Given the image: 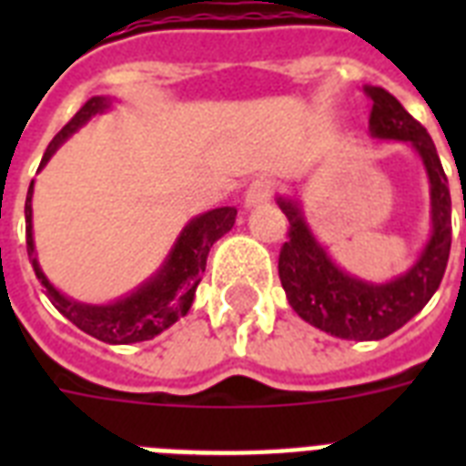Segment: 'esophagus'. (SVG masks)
Wrapping results in <instances>:
<instances>
[{
  "instance_id": "34e87169",
  "label": "esophagus",
  "mask_w": 466,
  "mask_h": 466,
  "mask_svg": "<svg viewBox=\"0 0 466 466\" xmlns=\"http://www.w3.org/2000/svg\"><path fill=\"white\" fill-rule=\"evenodd\" d=\"M270 193H273V186H270V181H266V178H256V181L247 188L244 203H247V208L261 205V203H266V200H268Z\"/></svg>"
}]
</instances>
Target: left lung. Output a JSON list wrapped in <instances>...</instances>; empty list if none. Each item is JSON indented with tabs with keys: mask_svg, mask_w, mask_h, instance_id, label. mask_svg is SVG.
I'll list each match as a JSON object with an SVG mask.
<instances>
[{
	"mask_svg": "<svg viewBox=\"0 0 466 466\" xmlns=\"http://www.w3.org/2000/svg\"><path fill=\"white\" fill-rule=\"evenodd\" d=\"M365 94L372 98L370 135L409 142L431 183V239L411 268L387 283L350 276L319 244L298 198H276L290 222V239L278 258L288 302L307 324L346 340H380L416 317L441 288L452 244V198L431 135L390 91L365 86Z\"/></svg>",
	"mask_w": 466,
	"mask_h": 466,
	"instance_id": "left-lung-1",
	"label": "left lung"
}]
</instances>
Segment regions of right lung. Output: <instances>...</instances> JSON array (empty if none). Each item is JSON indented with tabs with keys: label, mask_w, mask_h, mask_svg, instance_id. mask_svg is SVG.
Wrapping results in <instances>:
<instances>
[{
	"label": "right lung",
	"mask_w": 466,
	"mask_h": 466,
	"mask_svg": "<svg viewBox=\"0 0 466 466\" xmlns=\"http://www.w3.org/2000/svg\"><path fill=\"white\" fill-rule=\"evenodd\" d=\"M113 101H116L113 96H91L75 113V118L55 135L53 142L47 145L46 155L40 159L38 168L46 167L62 142L72 137L79 127L86 126L98 113L108 111ZM31 200L33 181L28 196H25V248H28V258H31V266L35 270V278L46 288L47 299L53 302V307L60 311L62 317H67L84 333H89L104 343H111V346H126V343L155 339L188 314L190 305L196 299V288L205 273V263H208L212 244L222 239L237 219V208H229V205L198 215L176 237L174 247L164 258V263L157 268L155 276L137 285L133 292H127L126 298L113 299L108 305H86V302L62 295L40 268L35 244H33Z\"/></svg>",
	"instance_id": "1"
}]
</instances>
